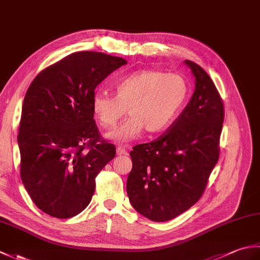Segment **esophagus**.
<instances>
[{
  "label": "esophagus",
  "mask_w": 260,
  "mask_h": 260,
  "mask_svg": "<svg viewBox=\"0 0 260 260\" xmlns=\"http://www.w3.org/2000/svg\"><path fill=\"white\" fill-rule=\"evenodd\" d=\"M116 153H117V155H126L127 151L123 146H117V148H116Z\"/></svg>",
  "instance_id": "1"
}]
</instances>
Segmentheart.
Returning <instances> with one entry per match:
<instances>
[{"instance_id":"b5f03b06","label":"heart","mask_w":260,"mask_h":260,"mask_svg":"<svg viewBox=\"0 0 260 260\" xmlns=\"http://www.w3.org/2000/svg\"><path fill=\"white\" fill-rule=\"evenodd\" d=\"M115 96L95 92L91 110L98 125L112 129L126 113L129 118L107 135L110 141L126 144L146 131L157 134L173 123L187 96V86L180 75L158 70H140L114 84Z\"/></svg>"}]
</instances>
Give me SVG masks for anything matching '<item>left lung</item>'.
<instances>
[{
	"label": "left lung",
	"instance_id": "8db88e82",
	"mask_svg": "<svg viewBox=\"0 0 260 260\" xmlns=\"http://www.w3.org/2000/svg\"><path fill=\"white\" fill-rule=\"evenodd\" d=\"M194 92L170 129L156 141L133 147L126 190L132 206L152 221L178 217L201 198L219 158L223 104L200 66L184 60Z\"/></svg>",
	"mask_w": 260,
	"mask_h": 260
}]
</instances>
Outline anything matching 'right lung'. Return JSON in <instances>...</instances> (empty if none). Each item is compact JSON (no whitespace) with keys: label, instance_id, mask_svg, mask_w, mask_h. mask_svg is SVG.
<instances>
[{"label":"right lung","instance_id":"1","mask_svg":"<svg viewBox=\"0 0 260 260\" xmlns=\"http://www.w3.org/2000/svg\"><path fill=\"white\" fill-rule=\"evenodd\" d=\"M127 61L95 51L71 53L46 68L27 89L18 135L21 179L45 213L67 219L80 213L95 179L115 157L93 119L96 87Z\"/></svg>","mask_w":260,"mask_h":260}]
</instances>
